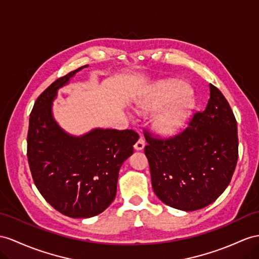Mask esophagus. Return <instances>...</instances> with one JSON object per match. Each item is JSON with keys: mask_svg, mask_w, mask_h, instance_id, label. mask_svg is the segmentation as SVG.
Wrapping results in <instances>:
<instances>
[{"mask_svg": "<svg viewBox=\"0 0 259 259\" xmlns=\"http://www.w3.org/2000/svg\"><path fill=\"white\" fill-rule=\"evenodd\" d=\"M144 145H145L144 140H143L142 138H140V139H139V140L137 141V143L135 144V149H136L137 151H142V150L144 149Z\"/></svg>", "mask_w": 259, "mask_h": 259, "instance_id": "esophagus-1", "label": "esophagus"}]
</instances>
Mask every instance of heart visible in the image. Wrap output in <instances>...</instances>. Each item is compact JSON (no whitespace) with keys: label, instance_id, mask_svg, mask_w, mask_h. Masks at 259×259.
I'll return each instance as SVG.
<instances>
[{"label":"heart","instance_id":"heart-1","mask_svg":"<svg viewBox=\"0 0 259 259\" xmlns=\"http://www.w3.org/2000/svg\"><path fill=\"white\" fill-rule=\"evenodd\" d=\"M196 101L188 93V88L181 81L164 79L145 90L137 101L140 114L156 112L153 127L156 134L173 137L184 129L195 109Z\"/></svg>","mask_w":259,"mask_h":259}]
</instances>
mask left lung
I'll use <instances>...</instances> for the list:
<instances>
[{
  "instance_id": "1",
  "label": "left lung",
  "mask_w": 259,
  "mask_h": 259,
  "mask_svg": "<svg viewBox=\"0 0 259 259\" xmlns=\"http://www.w3.org/2000/svg\"><path fill=\"white\" fill-rule=\"evenodd\" d=\"M207 107L189 127L167 140L145 137L152 187L165 204L195 211L217 200L229 186L238 157L237 123L230 105L209 84Z\"/></svg>"
}]
</instances>
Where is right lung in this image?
<instances>
[{
  "instance_id": "right-lung-1",
  "label": "right lung",
  "mask_w": 259,
  "mask_h": 259,
  "mask_svg": "<svg viewBox=\"0 0 259 259\" xmlns=\"http://www.w3.org/2000/svg\"><path fill=\"white\" fill-rule=\"evenodd\" d=\"M81 66L58 78L37 98L29 117L27 157L39 193L70 218H92L114 201L119 169L134 153L139 136L132 130L95 128L82 136L62 129L52 105L58 91Z\"/></svg>"
}]
</instances>
